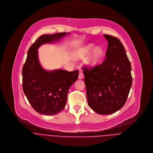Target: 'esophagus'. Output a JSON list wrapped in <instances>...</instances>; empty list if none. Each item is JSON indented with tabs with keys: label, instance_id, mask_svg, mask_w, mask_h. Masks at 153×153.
<instances>
[{
	"label": "esophagus",
	"instance_id": "esophagus-1",
	"mask_svg": "<svg viewBox=\"0 0 153 153\" xmlns=\"http://www.w3.org/2000/svg\"><path fill=\"white\" fill-rule=\"evenodd\" d=\"M84 78V75H83V73L82 71H81L79 72V76H78V79H82V78Z\"/></svg>",
	"mask_w": 153,
	"mask_h": 153
}]
</instances>
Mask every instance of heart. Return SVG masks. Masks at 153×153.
<instances>
[{
    "mask_svg": "<svg viewBox=\"0 0 153 153\" xmlns=\"http://www.w3.org/2000/svg\"><path fill=\"white\" fill-rule=\"evenodd\" d=\"M90 53L91 54L87 60L86 63L88 66L92 68L97 65L103 56V50L101 47H94L93 44H88L78 49L74 53V56L76 60H82Z\"/></svg>",
    "mask_w": 153,
    "mask_h": 153,
    "instance_id": "heart-1",
    "label": "heart"
}]
</instances>
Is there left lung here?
Listing matches in <instances>:
<instances>
[{"label": "left lung", "mask_w": 153, "mask_h": 153, "mask_svg": "<svg viewBox=\"0 0 153 153\" xmlns=\"http://www.w3.org/2000/svg\"><path fill=\"white\" fill-rule=\"evenodd\" d=\"M108 41L106 59L92 69L83 68L88 106L99 114L108 115L125 104L132 84L131 64L120 41L103 35Z\"/></svg>", "instance_id": "8db88e82"}]
</instances>
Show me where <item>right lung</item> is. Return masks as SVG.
Instances as JSON below:
<instances>
[{"label": "right lung", "instance_id": "add662e5", "mask_svg": "<svg viewBox=\"0 0 153 153\" xmlns=\"http://www.w3.org/2000/svg\"><path fill=\"white\" fill-rule=\"evenodd\" d=\"M70 33L43 35L30 47L22 70L23 91L38 113L53 115L63 110L66 104L69 90L78 78V70L48 71L41 66L38 48L43 44L59 42Z\"/></svg>", "mask_w": 153, "mask_h": 153}]
</instances>
